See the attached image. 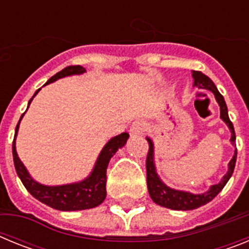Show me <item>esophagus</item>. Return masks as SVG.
I'll list each match as a JSON object with an SVG mask.
<instances>
[{
  "mask_svg": "<svg viewBox=\"0 0 249 249\" xmlns=\"http://www.w3.org/2000/svg\"><path fill=\"white\" fill-rule=\"evenodd\" d=\"M146 127H147V123L142 120H138L135 121V122L132 123L131 128H129V133L131 136H138V135H142L144 131H146Z\"/></svg>",
  "mask_w": 249,
  "mask_h": 249,
  "instance_id": "esophagus-1",
  "label": "esophagus"
}]
</instances>
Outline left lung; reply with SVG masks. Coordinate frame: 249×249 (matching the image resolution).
<instances>
[{"mask_svg": "<svg viewBox=\"0 0 249 249\" xmlns=\"http://www.w3.org/2000/svg\"><path fill=\"white\" fill-rule=\"evenodd\" d=\"M193 86L198 87L201 89H208L214 94V98L217 101L221 109V120L223 121L228 126L231 131V143L233 146H236V133H234V128L231 122L230 117H228V109L226 101H224L223 96L218 92L215 85L210 77L203 74L199 71H193ZM147 142L149 144L148 153H147V160H146V169H147V187H148V193L151 196L152 201L155 203L160 204L162 207H166L169 210L175 211H191L199 208L201 206H204L208 202L212 201L215 196L218 195L228 179L232 176L233 171H234V166H236L237 160V148L234 149V155H233L232 160L228 163V171L227 173L223 176L221 182L217 184H213L210 187V190L203 193H191L187 191H179L171 188L167 186L158 176L157 171H156V163H155V144L153 141L149 137H146Z\"/></svg>", "mask_w": 249, "mask_h": 249, "instance_id": "obj_1", "label": "left lung"}]
</instances>
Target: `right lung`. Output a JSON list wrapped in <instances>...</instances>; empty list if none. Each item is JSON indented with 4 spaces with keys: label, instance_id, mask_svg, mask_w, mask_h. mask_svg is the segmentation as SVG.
I'll list each match as a JSON object with an SVG mask.
<instances>
[{
    "label": "right lung",
    "instance_id": "1",
    "mask_svg": "<svg viewBox=\"0 0 249 249\" xmlns=\"http://www.w3.org/2000/svg\"><path fill=\"white\" fill-rule=\"evenodd\" d=\"M85 72L86 68H83L82 66H68V67L63 68L62 71H59L58 73L51 77L50 80L46 82V85H50V83L54 82L59 78H63V77L82 74ZM39 89H37L34 96H32V98L28 101L27 108L30 107L35 96L39 92ZM25 113L22 114L16 126L15 138H13L12 143V155L16 172L23 186L26 187V190L34 196L35 198L38 199L39 202H42L46 206L58 211H66V212L67 211H82L100 206L106 198V182H107L106 172H107L109 160L113 157L114 153L118 149L122 148L126 144L127 140L129 137L128 133L123 132V133L116 136V137H112L105 144L101 153L98 155L97 160H96L93 169H92V172L89 173V177H86L85 179L80 182H74V183L61 184V186H46V184L38 183L31 177L27 168L25 167V164L22 163V160H19L18 155H17V132H18L19 128V122H21L22 117L25 116Z\"/></svg>",
    "mask_w": 249,
    "mask_h": 249
}]
</instances>
